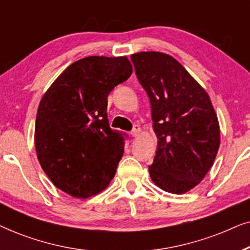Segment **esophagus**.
I'll return each mask as SVG.
<instances>
[{"label":"esophagus","instance_id":"obj_1","mask_svg":"<svg viewBox=\"0 0 250 250\" xmlns=\"http://www.w3.org/2000/svg\"><path fill=\"white\" fill-rule=\"evenodd\" d=\"M132 137H137V136L141 134V128H139V125H135V128L132 129V131L130 132Z\"/></svg>","mask_w":250,"mask_h":250}]
</instances>
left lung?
<instances>
[{"mask_svg":"<svg viewBox=\"0 0 250 250\" xmlns=\"http://www.w3.org/2000/svg\"><path fill=\"white\" fill-rule=\"evenodd\" d=\"M136 75L151 103L156 154L148 167L152 182L183 194L195 188L214 165L221 130L210 97L170 55H131Z\"/></svg>","mask_w":250,"mask_h":250,"instance_id":"8db88e82","label":"left lung"}]
</instances>
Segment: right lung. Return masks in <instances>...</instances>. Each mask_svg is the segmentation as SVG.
Returning <instances> with one entry per match:
<instances>
[{
    "instance_id": "right-lung-1",
    "label": "right lung",
    "mask_w": 250,
    "mask_h": 250,
    "mask_svg": "<svg viewBox=\"0 0 250 250\" xmlns=\"http://www.w3.org/2000/svg\"><path fill=\"white\" fill-rule=\"evenodd\" d=\"M131 73L125 56L82 58L53 81L40 102L36 155L53 185L73 198L98 194L114 177L125 143L108 125L107 96Z\"/></svg>"
}]
</instances>
